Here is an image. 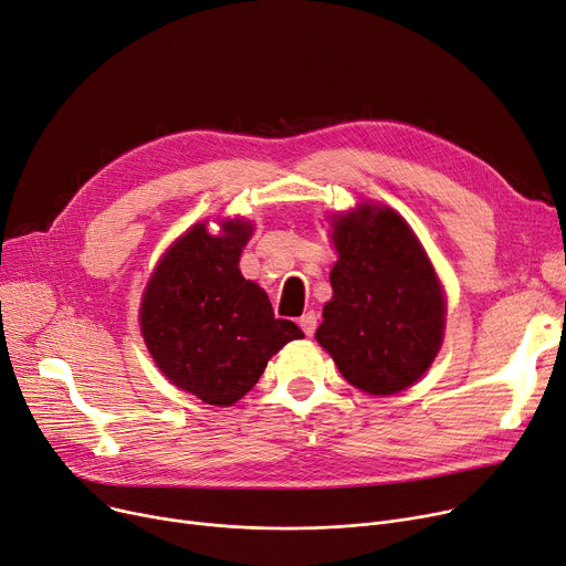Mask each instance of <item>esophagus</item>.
I'll return each mask as SVG.
<instances>
[{
  "instance_id": "34e87169",
  "label": "esophagus",
  "mask_w": 566,
  "mask_h": 566,
  "mask_svg": "<svg viewBox=\"0 0 566 566\" xmlns=\"http://www.w3.org/2000/svg\"><path fill=\"white\" fill-rule=\"evenodd\" d=\"M301 328H303V333L307 335V337H312L314 333H316V323H318V316H316V312H307V314H303L301 316Z\"/></svg>"
}]
</instances>
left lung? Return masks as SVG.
<instances>
[{"label": "left lung", "instance_id": "left-lung-1", "mask_svg": "<svg viewBox=\"0 0 566 566\" xmlns=\"http://www.w3.org/2000/svg\"><path fill=\"white\" fill-rule=\"evenodd\" d=\"M333 231L339 259L316 342L355 388L401 392L429 369L442 342L444 301L433 268L388 206L339 216Z\"/></svg>", "mask_w": 566, "mask_h": 566}]
</instances>
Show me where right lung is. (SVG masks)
<instances>
[{
  "label": "right lung",
  "mask_w": 566,
  "mask_h": 566,
  "mask_svg": "<svg viewBox=\"0 0 566 566\" xmlns=\"http://www.w3.org/2000/svg\"><path fill=\"white\" fill-rule=\"evenodd\" d=\"M250 233L241 220L224 222L220 235L195 224L167 250L142 298V335L160 371L213 406L235 403L286 342L305 337L241 275Z\"/></svg>",
  "instance_id": "add662e5"
}]
</instances>
